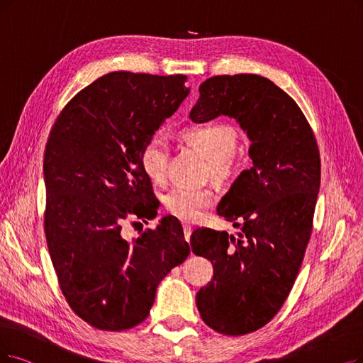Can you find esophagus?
Wrapping results in <instances>:
<instances>
[{
    "label": "esophagus",
    "mask_w": 363,
    "mask_h": 363,
    "mask_svg": "<svg viewBox=\"0 0 363 363\" xmlns=\"http://www.w3.org/2000/svg\"><path fill=\"white\" fill-rule=\"evenodd\" d=\"M183 230H184V238L189 241L191 238V234H192V225L189 223H183Z\"/></svg>",
    "instance_id": "1"
}]
</instances>
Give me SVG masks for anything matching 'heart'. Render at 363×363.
<instances>
[{"mask_svg": "<svg viewBox=\"0 0 363 363\" xmlns=\"http://www.w3.org/2000/svg\"><path fill=\"white\" fill-rule=\"evenodd\" d=\"M187 143L208 157V174L217 180H226L235 168L232 155L237 146V133L225 123H202L184 129ZM169 143L165 135H152L140 155V164L146 176L157 184L168 179ZM214 202V195L208 189L194 187H174L164 196L165 210L180 220L195 222L202 217Z\"/></svg>", "mask_w": 363, "mask_h": 363, "instance_id": "obj_1", "label": "heart"}]
</instances>
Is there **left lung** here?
I'll list each match as a JSON object with an SVG mask.
<instances>
[{"label": "left lung", "instance_id": "8db88e82", "mask_svg": "<svg viewBox=\"0 0 363 363\" xmlns=\"http://www.w3.org/2000/svg\"><path fill=\"white\" fill-rule=\"evenodd\" d=\"M220 114L237 119L252 141L253 167L217 207L241 232L235 238L201 228L191 245L214 268L196 294L202 320L234 337L265 326L292 291L311 237L320 153L298 104L262 76H214L202 83L191 119L202 123Z\"/></svg>", "mask_w": 363, "mask_h": 363}]
</instances>
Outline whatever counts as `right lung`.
<instances>
[{
    "mask_svg": "<svg viewBox=\"0 0 363 363\" xmlns=\"http://www.w3.org/2000/svg\"><path fill=\"white\" fill-rule=\"evenodd\" d=\"M186 80L108 72L72 96L50 129L43 162L48 247L71 310L96 329L146 320L157 284L191 253L172 216L133 242L122 237L126 220L156 217L140 155L189 94Z\"/></svg>",
    "mask_w": 363,
    "mask_h": 363,
    "instance_id": "right-lung-1",
    "label": "right lung"
}]
</instances>
